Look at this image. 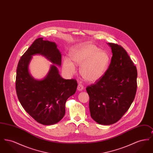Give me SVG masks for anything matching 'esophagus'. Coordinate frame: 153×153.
<instances>
[{
  "label": "esophagus",
  "instance_id": "1",
  "mask_svg": "<svg viewBox=\"0 0 153 153\" xmlns=\"http://www.w3.org/2000/svg\"><path fill=\"white\" fill-rule=\"evenodd\" d=\"M84 89V86L82 84H79L77 86V90L79 91H81Z\"/></svg>",
  "mask_w": 153,
  "mask_h": 153
}]
</instances>
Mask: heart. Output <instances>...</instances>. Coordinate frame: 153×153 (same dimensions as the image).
Wrapping results in <instances>:
<instances>
[{"instance_id": "1", "label": "heart", "mask_w": 153, "mask_h": 153, "mask_svg": "<svg viewBox=\"0 0 153 153\" xmlns=\"http://www.w3.org/2000/svg\"><path fill=\"white\" fill-rule=\"evenodd\" d=\"M70 57L74 63L81 65L80 73L82 78L89 82H95L102 78L109 62L108 54L90 43L74 47L71 51ZM73 62L68 58L63 61V69L68 74L76 72V68Z\"/></svg>"}]
</instances>
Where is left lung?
Masks as SVG:
<instances>
[{
	"mask_svg": "<svg viewBox=\"0 0 153 153\" xmlns=\"http://www.w3.org/2000/svg\"><path fill=\"white\" fill-rule=\"evenodd\" d=\"M112 57L107 71L86 90L92 118L104 125L115 123L129 109L137 88V69L123 48L108 43Z\"/></svg>",
	"mask_w": 153,
	"mask_h": 153,
	"instance_id": "left-lung-1",
	"label": "left lung"
}]
</instances>
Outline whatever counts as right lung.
Instances as JSON below:
<instances>
[{
	"label": "right lung",
	"mask_w": 153,
	"mask_h": 153,
	"mask_svg": "<svg viewBox=\"0 0 153 153\" xmlns=\"http://www.w3.org/2000/svg\"><path fill=\"white\" fill-rule=\"evenodd\" d=\"M43 38L36 39L19 59L15 88L19 101L30 115L39 123L51 125L64 117L66 101L75 94L77 82L62 78L54 65L43 80H35L30 74V61L35 54H42L53 64L61 65V54L56 44Z\"/></svg>",
	"instance_id": "add662e5"
}]
</instances>
